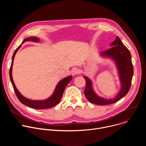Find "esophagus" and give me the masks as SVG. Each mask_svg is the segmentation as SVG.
Segmentation results:
<instances>
[{"mask_svg": "<svg viewBox=\"0 0 146 146\" xmlns=\"http://www.w3.org/2000/svg\"><path fill=\"white\" fill-rule=\"evenodd\" d=\"M71 73H72V74L73 76L77 75V74L79 73V70H78L77 68H74L72 70Z\"/></svg>", "mask_w": 146, "mask_h": 146, "instance_id": "34e87169", "label": "esophagus"}]
</instances>
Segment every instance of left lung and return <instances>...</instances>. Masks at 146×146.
Masks as SVG:
<instances>
[{"mask_svg": "<svg viewBox=\"0 0 146 146\" xmlns=\"http://www.w3.org/2000/svg\"><path fill=\"white\" fill-rule=\"evenodd\" d=\"M110 46L112 47L102 52L100 55L103 57L111 58L116 64L121 81V90L117 95L115 98L109 99L99 96L93 90L91 80L87 76L83 77L86 81L84 90L86 97L90 102L100 106L115 103L125 96L130 90L133 74L131 53L118 36L116 37Z\"/></svg>", "mask_w": 146, "mask_h": 146, "instance_id": "left-lung-1", "label": "left lung"}]
</instances>
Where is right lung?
<instances>
[{"label": "right lung", "mask_w": 146, "mask_h": 146, "mask_svg": "<svg viewBox=\"0 0 146 146\" xmlns=\"http://www.w3.org/2000/svg\"><path fill=\"white\" fill-rule=\"evenodd\" d=\"M27 41H32L34 42H38L39 38L36 37H29L24 39L22 44ZM21 47V44L14 51V54L13 55L12 58V61H11V65L10 68V78L11 82V84L13 85L14 92L15 93V95L18 98V100L20 101L21 103H23L24 105L36 109H45L48 108H51L59 103L60 99H62V95H63L64 90L67 86V85L70 82V81L72 79V76H69L66 78H64L60 80L58 84H57L55 91L53 93V94L48 99L43 100H33L29 99L26 98L24 96H23L20 92L18 91V90L17 89L14 82L12 77V69H13V60L15 56V55L17 51Z\"/></svg>", "instance_id": "1"}]
</instances>
